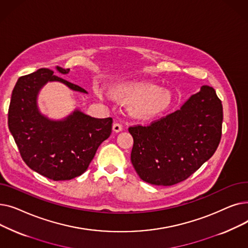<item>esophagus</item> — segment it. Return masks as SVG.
<instances>
[{
	"label": "esophagus",
	"mask_w": 248,
	"mask_h": 248,
	"mask_svg": "<svg viewBox=\"0 0 248 248\" xmlns=\"http://www.w3.org/2000/svg\"><path fill=\"white\" fill-rule=\"evenodd\" d=\"M112 131H113L114 133H120V132H122V131H123V125H122L121 124H119V123H114V124H112Z\"/></svg>",
	"instance_id": "34e87169"
}]
</instances>
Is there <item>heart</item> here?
Wrapping results in <instances>:
<instances>
[{"label":"heart","instance_id":"b5f03b06","mask_svg":"<svg viewBox=\"0 0 248 248\" xmlns=\"http://www.w3.org/2000/svg\"><path fill=\"white\" fill-rule=\"evenodd\" d=\"M95 93L99 98L103 97L98 89ZM110 93L115 98L131 101L132 112L145 117L159 115L170 107L172 102V96L169 91L147 83H117L110 88Z\"/></svg>","mask_w":248,"mask_h":248}]
</instances>
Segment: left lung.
I'll return each instance as SVG.
<instances>
[{
    "label": "left lung",
    "mask_w": 248,
    "mask_h": 248,
    "mask_svg": "<svg viewBox=\"0 0 248 248\" xmlns=\"http://www.w3.org/2000/svg\"><path fill=\"white\" fill-rule=\"evenodd\" d=\"M222 121L221 100L214 88L203 85L175 112L150 125L131 126V161L136 172L157 186L186 180L217 150Z\"/></svg>",
    "instance_id": "1"
}]
</instances>
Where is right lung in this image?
<instances>
[{"mask_svg":"<svg viewBox=\"0 0 248 248\" xmlns=\"http://www.w3.org/2000/svg\"><path fill=\"white\" fill-rule=\"evenodd\" d=\"M67 74L69 69L56 67ZM41 68L21 76L13 89L8 125L23 161L33 171L53 181L71 180L83 174L103 140L111 134L112 119H95L75 109L61 121H53L38 108L37 96L48 81H59L70 89L87 93Z\"/></svg>","mask_w":248,"mask_h":248,"instance_id":"1","label":"right lung"}]
</instances>
